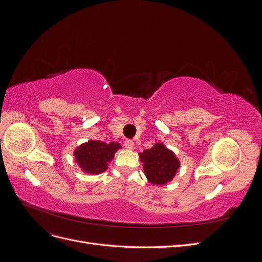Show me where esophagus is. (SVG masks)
<instances>
[{
  "label": "esophagus",
  "instance_id": "obj_1",
  "mask_svg": "<svg viewBox=\"0 0 262 262\" xmlns=\"http://www.w3.org/2000/svg\"><path fill=\"white\" fill-rule=\"evenodd\" d=\"M124 146H125L126 148H128V149H132L133 146H134L133 141H132V140H125V141H124Z\"/></svg>",
  "mask_w": 262,
  "mask_h": 262
}]
</instances>
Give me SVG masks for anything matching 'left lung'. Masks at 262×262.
Returning a JSON list of instances; mask_svg holds the SVG:
<instances>
[{
  "mask_svg": "<svg viewBox=\"0 0 262 262\" xmlns=\"http://www.w3.org/2000/svg\"><path fill=\"white\" fill-rule=\"evenodd\" d=\"M140 160L143 163L144 173L153 185H166L175 177L180 162L172 150L163 143H156L149 149L140 153Z\"/></svg>",
  "mask_w": 262,
  "mask_h": 262,
  "instance_id": "left-lung-1",
  "label": "left lung"
}]
</instances>
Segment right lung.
<instances>
[{
  "instance_id": "1",
  "label": "right lung",
  "mask_w": 262,
  "mask_h": 262,
  "mask_svg": "<svg viewBox=\"0 0 262 262\" xmlns=\"http://www.w3.org/2000/svg\"><path fill=\"white\" fill-rule=\"evenodd\" d=\"M119 148H121V145L115 142L105 143L91 140L76 147L74 150L75 161L84 172L98 175L108 168V163L113 161Z\"/></svg>"
}]
</instances>
